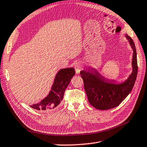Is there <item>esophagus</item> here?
I'll return each instance as SVG.
<instances>
[{"label": "esophagus", "mask_w": 147, "mask_h": 147, "mask_svg": "<svg viewBox=\"0 0 147 147\" xmlns=\"http://www.w3.org/2000/svg\"><path fill=\"white\" fill-rule=\"evenodd\" d=\"M74 69H75V70H76V74H79L80 73V71L82 70V69H83L81 63L80 62L76 63V64H75V65H74Z\"/></svg>", "instance_id": "34e87169"}]
</instances>
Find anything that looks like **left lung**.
Listing matches in <instances>:
<instances>
[{"mask_svg":"<svg viewBox=\"0 0 147 147\" xmlns=\"http://www.w3.org/2000/svg\"><path fill=\"white\" fill-rule=\"evenodd\" d=\"M133 49L132 72L127 80L120 83L105 78L93 67H86L80 72L89 103L95 108L107 110L120 105L130 93L137 76L138 66L136 51L134 40L125 35Z\"/></svg>","mask_w":147,"mask_h":147,"instance_id":"left-lung-1","label":"left lung"}]
</instances>
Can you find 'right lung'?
<instances>
[{
  "mask_svg": "<svg viewBox=\"0 0 147 147\" xmlns=\"http://www.w3.org/2000/svg\"><path fill=\"white\" fill-rule=\"evenodd\" d=\"M74 74L75 70L73 67L60 69L56 75L48 95L39 103L34 104L30 107L43 111L55 108L62 101L66 88Z\"/></svg>",
  "mask_w": 147,
  "mask_h": 147,
  "instance_id": "obj_1",
  "label": "right lung"
}]
</instances>
